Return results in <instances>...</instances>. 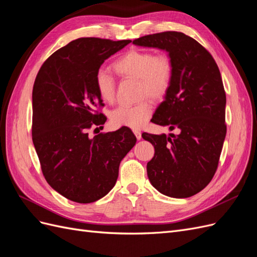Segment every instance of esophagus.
Listing matches in <instances>:
<instances>
[{"mask_svg": "<svg viewBox=\"0 0 257 257\" xmlns=\"http://www.w3.org/2000/svg\"><path fill=\"white\" fill-rule=\"evenodd\" d=\"M134 134H135V136H136V138L138 139V141H141V139H142V133H141V132H139V131H134Z\"/></svg>", "mask_w": 257, "mask_h": 257, "instance_id": "esophagus-1", "label": "esophagus"}]
</instances>
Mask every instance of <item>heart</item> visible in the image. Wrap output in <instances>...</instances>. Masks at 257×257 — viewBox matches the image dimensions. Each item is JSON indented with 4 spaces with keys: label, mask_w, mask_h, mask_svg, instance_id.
<instances>
[{
    "label": "heart",
    "mask_w": 257,
    "mask_h": 257,
    "mask_svg": "<svg viewBox=\"0 0 257 257\" xmlns=\"http://www.w3.org/2000/svg\"><path fill=\"white\" fill-rule=\"evenodd\" d=\"M114 72L122 78L138 79L139 96L162 99L166 95L174 75L173 61L166 53L154 54L150 51L132 49L113 63ZM98 94L104 102L111 104L115 96V81L105 69H99L95 76ZM152 114L149 100H143L133 106L121 105L111 112L110 119L115 126L133 130L143 127Z\"/></svg>",
    "instance_id": "obj_1"
}]
</instances>
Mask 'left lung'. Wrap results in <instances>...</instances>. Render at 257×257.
Wrapping results in <instances>:
<instances>
[{
    "mask_svg": "<svg viewBox=\"0 0 257 257\" xmlns=\"http://www.w3.org/2000/svg\"><path fill=\"white\" fill-rule=\"evenodd\" d=\"M133 44L167 51L174 65L172 83L151 121L178 134L142 135L155 151L148 178L166 196L191 197L211 181L226 136L219 67L203 46L181 32L146 35Z\"/></svg>",
    "mask_w": 257,
    "mask_h": 257,
    "instance_id": "8db88e82",
    "label": "left lung"
}]
</instances>
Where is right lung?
I'll return each mask as SVG.
<instances>
[{
	"label": "right lung",
	"instance_id": "right-lung-1",
	"mask_svg": "<svg viewBox=\"0 0 257 257\" xmlns=\"http://www.w3.org/2000/svg\"><path fill=\"white\" fill-rule=\"evenodd\" d=\"M132 41L82 37L45 61L33 87L32 139L43 175L62 196L79 204L104 197L113 188L122 159L136 144L123 126L89 137L102 125L103 106L95 76L105 60Z\"/></svg>",
	"mask_w": 257,
	"mask_h": 257
}]
</instances>
